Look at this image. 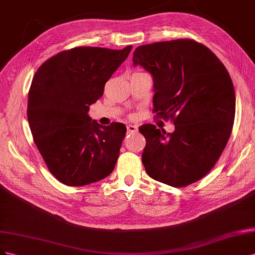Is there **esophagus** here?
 Returning <instances> with one entry per match:
<instances>
[{
	"instance_id": "obj_1",
	"label": "esophagus",
	"mask_w": 255,
	"mask_h": 255,
	"mask_svg": "<svg viewBox=\"0 0 255 255\" xmlns=\"http://www.w3.org/2000/svg\"><path fill=\"white\" fill-rule=\"evenodd\" d=\"M137 131V127L134 125H127V132L128 133H135Z\"/></svg>"
}]
</instances>
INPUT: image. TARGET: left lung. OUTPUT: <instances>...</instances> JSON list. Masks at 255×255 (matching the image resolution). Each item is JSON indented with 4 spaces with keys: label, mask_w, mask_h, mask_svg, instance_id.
Masks as SVG:
<instances>
[{
    "label": "left lung",
    "mask_w": 255,
    "mask_h": 255,
    "mask_svg": "<svg viewBox=\"0 0 255 255\" xmlns=\"http://www.w3.org/2000/svg\"><path fill=\"white\" fill-rule=\"evenodd\" d=\"M133 66L154 79L157 118L175 125L172 133L145 124L142 162L148 175L172 187L204 177L227 146L235 118V92L222 62L192 39L159 41L137 47Z\"/></svg>",
    "instance_id": "obj_1"
}]
</instances>
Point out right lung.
Masks as SVG:
<instances>
[{"instance_id": "add662e5", "label": "right lung", "mask_w": 255, "mask_h": 255, "mask_svg": "<svg viewBox=\"0 0 255 255\" xmlns=\"http://www.w3.org/2000/svg\"><path fill=\"white\" fill-rule=\"evenodd\" d=\"M131 49L72 48L50 57L36 71L27 121L49 171L61 183L89 185L114 170L126 126H101L87 112Z\"/></svg>"}]
</instances>
